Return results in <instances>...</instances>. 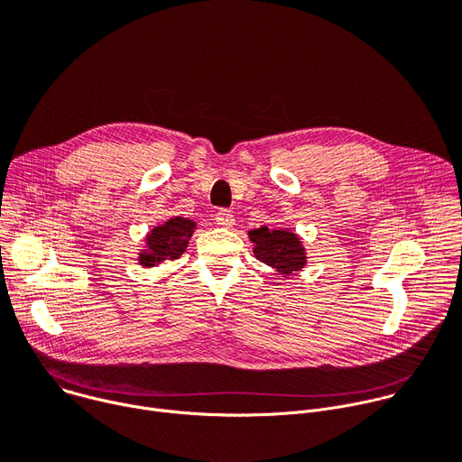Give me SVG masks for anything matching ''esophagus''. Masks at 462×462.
I'll return each instance as SVG.
<instances>
[{"mask_svg": "<svg viewBox=\"0 0 462 462\" xmlns=\"http://www.w3.org/2000/svg\"><path fill=\"white\" fill-rule=\"evenodd\" d=\"M216 223H217L219 226H228V228H230V226L236 223V217H234L232 210L221 208V210L216 214Z\"/></svg>", "mask_w": 462, "mask_h": 462, "instance_id": "1", "label": "esophagus"}]
</instances>
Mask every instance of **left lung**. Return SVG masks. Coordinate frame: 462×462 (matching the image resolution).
<instances>
[{"mask_svg": "<svg viewBox=\"0 0 462 462\" xmlns=\"http://www.w3.org/2000/svg\"><path fill=\"white\" fill-rule=\"evenodd\" d=\"M254 243V255L265 265L276 269L283 278L300 273L307 263V252L298 234L289 228L271 230L269 226H259L248 232Z\"/></svg>", "mask_w": 462, "mask_h": 462, "instance_id": "obj_1", "label": "left lung"}]
</instances>
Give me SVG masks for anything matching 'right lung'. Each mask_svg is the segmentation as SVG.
<instances>
[{
    "label": "right lung",
    "mask_w": 462,
    "mask_h": 462,
    "mask_svg": "<svg viewBox=\"0 0 462 462\" xmlns=\"http://www.w3.org/2000/svg\"><path fill=\"white\" fill-rule=\"evenodd\" d=\"M195 228V221L179 216L153 226L146 236V246H143L139 252V263L143 267L152 269L166 259L180 257Z\"/></svg>",
    "instance_id": "1"
}]
</instances>
